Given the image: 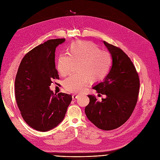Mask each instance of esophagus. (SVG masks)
Returning a JSON list of instances; mask_svg holds the SVG:
<instances>
[{
    "instance_id": "esophagus-1",
    "label": "esophagus",
    "mask_w": 160,
    "mask_h": 160,
    "mask_svg": "<svg viewBox=\"0 0 160 160\" xmlns=\"http://www.w3.org/2000/svg\"><path fill=\"white\" fill-rule=\"evenodd\" d=\"M78 97H79V96H78V95H77V94H73V95H72V99H73V100L77 99Z\"/></svg>"
}]
</instances>
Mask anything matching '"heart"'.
<instances>
[{"mask_svg":"<svg viewBox=\"0 0 160 160\" xmlns=\"http://www.w3.org/2000/svg\"><path fill=\"white\" fill-rule=\"evenodd\" d=\"M67 54H62L57 59L56 68L61 77L69 74L77 64L78 74L73 75L63 82L64 89L72 93H81L88 84L98 83L108 75L112 58L109 52L101 50L92 42L77 40L70 44Z\"/></svg>","mask_w":160,"mask_h":160,"instance_id":"b5f03b06","label":"heart"}]
</instances>
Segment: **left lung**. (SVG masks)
I'll return each mask as SVG.
<instances>
[{
    "label": "left lung",
    "instance_id": "1",
    "mask_svg": "<svg viewBox=\"0 0 160 160\" xmlns=\"http://www.w3.org/2000/svg\"><path fill=\"white\" fill-rule=\"evenodd\" d=\"M103 42L111 55L112 66L104 80L93 88L106 98L99 102L94 96L88 95L90 102L85 112L98 128L111 130L120 127L131 116L138 102L140 82L128 56L119 48Z\"/></svg>",
    "mask_w": 160,
    "mask_h": 160
}]
</instances>
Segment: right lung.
<instances>
[{
	"instance_id": "1",
	"label": "right lung",
	"mask_w": 160,
	"mask_h": 160,
	"mask_svg": "<svg viewBox=\"0 0 160 160\" xmlns=\"http://www.w3.org/2000/svg\"><path fill=\"white\" fill-rule=\"evenodd\" d=\"M65 38L49 40L33 48L21 60L15 79V98L21 115L33 129L47 132L64 119L72 96L54 94L49 86L59 79L55 51Z\"/></svg>"
}]
</instances>
